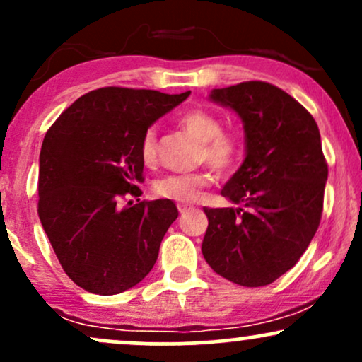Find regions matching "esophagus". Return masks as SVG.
<instances>
[{"mask_svg":"<svg viewBox=\"0 0 362 362\" xmlns=\"http://www.w3.org/2000/svg\"><path fill=\"white\" fill-rule=\"evenodd\" d=\"M177 207H178V211H180V213H182V214L189 213V211H192V209H194V207H192V206L185 204V202H178V204H177Z\"/></svg>","mask_w":362,"mask_h":362,"instance_id":"1","label":"esophagus"}]
</instances>
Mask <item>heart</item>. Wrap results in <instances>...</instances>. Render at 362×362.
<instances>
[{"label":"heart","mask_w":362,"mask_h":362,"mask_svg":"<svg viewBox=\"0 0 362 362\" xmlns=\"http://www.w3.org/2000/svg\"><path fill=\"white\" fill-rule=\"evenodd\" d=\"M178 126L185 129L195 139L201 141L199 160L206 161L218 175H226L236 167L242 158L243 141L238 132L223 131V120L214 112L206 109H190L178 117ZM139 155L144 165L151 167L158 160L156 129L144 131L139 143ZM213 182V175L207 170L190 173H172L153 184L156 195L180 202H192L201 190Z\"/></svg>","instance_id":"heart-1"}]
</instances>
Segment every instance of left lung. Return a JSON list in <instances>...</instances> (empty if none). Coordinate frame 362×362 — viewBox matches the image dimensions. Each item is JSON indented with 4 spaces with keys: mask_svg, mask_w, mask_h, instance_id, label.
Here are the masks:
<instances>
[{
    "mask_svg": "<svg viewBox=\"0 0 362 362\" xmlns=\"http://www.w3.org/2000/svg\"><path fill=\"white\" fill-rule=\"evenodd\" d=\"M242 117L247 156L221 195L243 207H204L202 255L224 279L259 288L296 265L318 230L328 167L315 119L265 81L211 91Z\"/></svg>",
    "mask_w": 362,
    "mask_h": 362,
    "instance_id": "obj_1",
    "label": "left lung"
}]
</instances>
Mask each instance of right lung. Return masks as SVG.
Returning a JSON list of instances; mask_svg holds the SVG:
<instances>
[{"label":"right lung","instance_id":"right-lung-1","mask_svg":"<svg viewBox=\"0 0 362 362\" xmlns=\"http://www.w3.org/2000/svg\"><path fill=\"white\" fill-rule=\"evenodd\" d=\"M189 95L105 86L73 102L45 132L37 211L64 272L88 293H122L155 265L177 206L120 201L141 195L144 131Z\"/></svg>","mask_w":362,"mask_h":362}]
</instances>
